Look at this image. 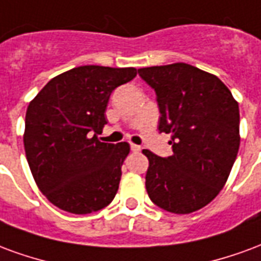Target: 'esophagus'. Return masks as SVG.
<instances>
[{"label": "esophagus", "instance_id": "1", "mask_svg": "<svg viewBox=\"0 0 261 261\" xmlns=\"http://www.w3.org/2000/svg\"><path fill=\"white\" fill-rule=\"evenodd\" d=\"M130 150H132L133 153H139L140 151V146H138V144H130Z\"/></svg>", "mask_w": 261, "mask_h": 261}]
</instances>
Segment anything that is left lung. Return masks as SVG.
Segmentation results:
<instances>
[{"label": "left lung", "instance_id": "1", "mask_svg": "<svg viewBox=\"0 0 261 261\" xmlns=\"http://www.w3.org/2000/svg\"><path fill=\"white\" fill-rule=\"evenodd\" d=\"M157 94L160 132L171 133L174 154L149 159L146 189L154 204L175 214L207 206L227 182L237 159L239 107L216 75L184 62L140 68Z\"/></svg>", "mask_w": 261, "mask_h": 261}]
</instances>
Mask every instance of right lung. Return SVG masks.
<instances>
[{"label":"right lung","instance_id":"1","mask_svg":"<svg viewBox=\"0 0 261 261\" xmlns=\"http://www.w3.org/2000/svg\"><path fill=\"white\" fill-rule=\"evenodd\" d=\"M135 68L77 66L53 77L30 101L23 144L41 193L58 208L89 214L108 206L129 154L126 142L97 139L114 89L136 76Z\"/></svg>","mask_w":261,"mask_h":261}]
</instances>
